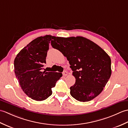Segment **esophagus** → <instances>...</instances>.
I'll return each instance as SVG.
<instances>
[{"mask_svg":"<svg viewBox=\"0 0 128 128\" xmlns=\"http://www.w3.org/2000/svg\"><path fill=\"white\" fill-rule=\"evenodd\" d=\"M62 74H63V76H66L68 75V72L66 71V70H64V71L63 73H62Z\"/></svg>","mask_w":128,"mask_h":128,"instance_id":"obj_1","label":"esophagus"}]
</instances>
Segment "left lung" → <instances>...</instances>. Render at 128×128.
I'll list each match as a JSON object with an SVG mask.
<instances>
[{
  "instance_id": "1",
  "label": "left lung",
  "mask_w": 128,
  "mask_h": 128,
  "mask_svg": "<svg viewBox=\"0 0 128 128\" xmlns=\"http://www.w3.org/2000/svg\"><path fill=\"white\" fill-rule=\"evenodd\" d=\"M52 48L58 50L69 61L76 83L70 94L80 102H87L103 90L111 75V60L98 45L83 36H54Z\"/></svg>"
}]
</instances>
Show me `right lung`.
I'll return each mask as SVG.
<instances>
[{"label":"right lung","instance_id":"1","mask_svg":"<svg viewBox=\"0 0 128 128\" xmlns=\"http://www.w3.org/2000/svg\"><path fill=\"white\" fill-rule=\"evenodd\" d=\"M52 37L46 35L34 39L14 60V71L21 89L36 101H43L52 95V88L62 76L61 73L42 72Z\"/></svg>","mask_w":128,"mask_h":128}]
</instances>
